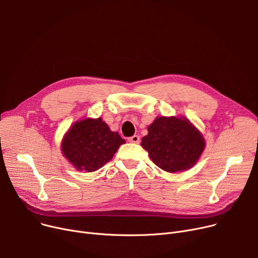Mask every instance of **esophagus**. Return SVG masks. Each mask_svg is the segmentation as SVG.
Wrapping results in <instances>:
<instances>
[{
  "mask_svg": "<svg viewBox=\"0 0 258 258\" xmlns=\"http://www.w3.org/2000/svg\"><path fill=\"white\" fill-rule=\"evenodd\" d=\"M128 141L131 143H135V144H138L140 142V137L138 135H134L132 136L131 138H128Z\"/></svg>",
  "mask_w": 258,
  "mask_h": 258,
  "instance_id": "1",
  "label": "esophagus"
}]
</instances>
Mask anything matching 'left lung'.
I'll use <instances>...</instances> for the list:
<instances>
[{"label":"left lung","mask_w":258,"mask_h":258,"mask_svg":"<svg viewBox=\"0 0 258 258\" xmlns=\"http://www.w3.org/2000/svg\"><path fill=\"white\" fill-rule=\"evenodd\" d=\"M201 134L185 118L158 117L141 146L159 168L174 173L191 168L204 149Z\"/></svg>","instance_id":"obj_1"}]
</instances>
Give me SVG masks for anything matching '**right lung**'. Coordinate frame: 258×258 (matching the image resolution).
Segmentation results:
<instances>
[{"label":"right lung","instance_id":"1","mask_svg":"<svg viewBox=\"0 0 258 258\" xmlns=\"http://www.w3.org/2000/svg\"><path fill=\"white\" fill-rule=\"evenodd\" d=\"M125 140L98 119L76 122L62 142L63 154L78 169L92 172L109 162Z\"/></svg>","mask_w":258,"mask_h":258}]
</instances>
